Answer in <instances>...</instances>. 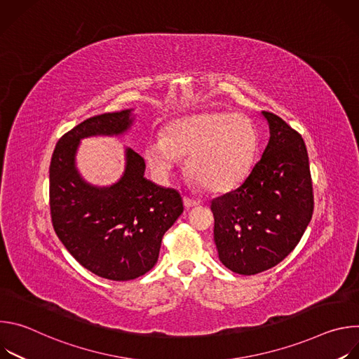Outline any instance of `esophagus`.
Listing matches in <instances>:
<instances>
[{"mask_svg": "<svg viewBox=\"0 0 359 359\" xmlns=\"http://www.w3.org/2000/svg\"><path fill=\"white\" fill-rule=\"evenodd\" d=\"M183 203H184V208L186 209H191V208H197L200 201L196 200V198H191V197H184L183 198Z\"/></svg>", "mask_w": 359, "mask_h": 359, "instance_id": "esophagus-1", "label": "esophagus"}]
</instances>
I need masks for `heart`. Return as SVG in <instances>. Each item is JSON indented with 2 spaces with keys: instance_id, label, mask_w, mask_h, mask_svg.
Listing matches in <instances>:
<instances>
[{
  "instance_id": "heart-1",
  "label": "heart",
  "mask_w": 359,
  "mask_h": 359,
  "mask_svg": "<svg viewBox=\"0 0 359 359\" xmlns=\"http://www.w3.org/2000/svg\"><path fill=\"white\" fill-rule=\"evenodd\" d=\"M257 144V130L247 116L201 112L170 121L163 135L146 142L143 156L161 177H168L180 158L187 156L191 179L210 191H226L247 176Z\"/></svg>"
}]
</instances>
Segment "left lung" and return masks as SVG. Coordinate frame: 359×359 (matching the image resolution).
<instances>
[{
    "label": "left lung",
    "instance_id": "1",
    "mask_svg": "<svg viewBox=\"0 0 359 359\" xmlns=\"http://www.w3.org/2000/svg\"><path fill=\"white\" fill-rule=\"evenodd\" d=\"M270 140L262 159L233 191L215 198V243L233 273L252 276L281 263L299 243L314 212L309 153L301 135L263 112Z\"/></svg>",
    "mask_w": 359,
    "mask_h": 359
}]
</instances>
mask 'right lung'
<instances>
[{
  "label": "right lung",
  "instance_id": "add662e5",
  "mask_svg": "<svg viewBox=\"0 0 359 359\" xmlns=\"http://www.w3.org/2000/svg\"><path fill=\"white\" fill-rule=\"evenodd\" d=\"M130 123V111L81 122L58 140L49 166L50 220L58 238L81 266L114 281L150 271L158 263L163 234L183 213L180 193L144 179V162L132 149H126V170L116 184L97 189L79 177V139L118 135Z\"/></svg>",
  "mask_w": 359,
  "mask_h": 359
}]
</instances>
